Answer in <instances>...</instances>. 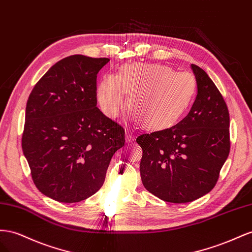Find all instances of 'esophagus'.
Instances as JSON below:
<instances>
[{"instance_id": "1", "label": "esophagus", "mask_w": 252, "mask_h": 252, "mask_svg": "<svg viewBox=\"0 0 252 252\" xmlns=\"http://www.w3.org/2000/svg\"><path fill=\"white\" fill-rule=\"evenodd\" d=\"M126 140L127 141V142H132L133 140H134V135H133V133H131L130 131H126Z\"/></svg>"}]
</instances>
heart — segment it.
<instances>
[{
  "instance_id": "1",
  "label": "heart",
  "mask_w": 252,
  "mask_h": 252,
  "mask_svg": "<svg viewBox=\"0 0 252 252\" xmlns=\"http://www.w3.org/2000/svg\"><path fill=\"white\" fill-rule=\"evenodd\" d=\"M125 92L130 94L127 109L140 124L161 128L174 124L188 107L196 80L190 73L159 64H127L117 76L105 75L98 84V102L106 116H118L126 105Z\"/></svg>"
}]
</instances>
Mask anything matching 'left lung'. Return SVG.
Returning a JSON list of instances; mask_svg holds the SVG:
<instances>
[{
	"label": "left lung",
	"mask_w": 252,
	"mask_h": 252,
	"mask_svg": "<svg viewBox=\"0 0 252 252\" xmlns=\"http://www.w3.org/2000/svg\"><path fill=\"white\" fill-rule=\"evenodd\" d=\"M197 95L181 121L140 134V175L145 188L164 202L184 204L209 193L230 152L227 104L204 69L192 64Z\"/></svg>",
	"instance_id": "left-lung-1"
}]
</instances>
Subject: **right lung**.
<instances>
[{"label":"right lung","instance_id":"1","mask_svg":"<svg viewBox=\"0 0 252 252\" xmlns=\"http://www.w3.org/2000/svg\"><path fill=\"white\" fill-rule=\"evenodd\" d=\"M109 58L66 57L35 83L26 103L22 150L44 195L77 203L101 188L125 128L97 107V74Z\"/></svg>","mask_w":252,"mask_h":252}]
</instances>
